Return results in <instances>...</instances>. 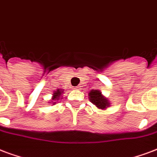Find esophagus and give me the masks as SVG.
<instances>
[{"mask_svg":"<svg viewBox=\"0 0 157 157\" xmlns=\"http://www.w3.org/2000/svg\"><path fill=\"white\" fill-rule=\"evenodd\" d=\"M80 88H81V87H80V86H77V87H76V89H80Z\"/></svg>","mask_w":157,"mask_h":157,"instance_id":"obj_1","label":"esophagus"}]
</instances>
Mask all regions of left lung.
Segmentation results:
<instances>
[{
    "label": "left lung",
    "mask_w": 157,
    "mask_h": 157,
    "mask_svg": "<svg viewBox=\"0 0 157 157\" xmlns=\"http://www.w3.org/2000/svg\"><path fill=\"white\" fill-rule=\"evenodd\" d=\"M88 98L90 102L96 106L98 109L105 110L110 107V102L108 99L102 94V92L98 89H92L88 93Z\"/></svg>",
    "instance_id": "left-lung-1"
}]
</instances>
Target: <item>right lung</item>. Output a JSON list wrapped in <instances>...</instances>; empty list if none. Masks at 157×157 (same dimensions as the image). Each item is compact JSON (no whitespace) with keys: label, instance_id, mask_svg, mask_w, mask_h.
Masks as SVG:
<instances>
[{"label":"right lung","instance_id":"1","mask_svg":"<svg viewBox=\"0 0 157 157\" xmlns=\"http://www.w3.org/2000/svg\"><path fill=\"white\" fill-rule=\"evenodd\" d=\"M63 89H56L55 91L53 92V94H52L51 100H49V103H52V105H55L57 103V101L62 98V95L63 94Z\"/></svg>","mask_w":157,"mask_h":157}]
</instances>
